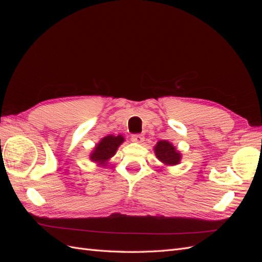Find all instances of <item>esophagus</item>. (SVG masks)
Returning <instances> with one entry per match:
<instances>
[{"label":"esophagus","instance_id":"esophagus-1","mask_svg":"<svg viewBox=\"0 0 262 262\" xmlns=\"http://www.w3.org/2000/svg\"><path fill=\"white\" fill-rule=\"evenodd\" d=\"M131 141H132V142H134V143L141 144V143H143L144 137L142 136V134H133V136L131 137Z\"/></svg>","mask_w":262,"mask_h":262}]
</instances>
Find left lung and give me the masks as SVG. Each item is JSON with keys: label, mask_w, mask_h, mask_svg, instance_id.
<instances>
[{"label": "left lung", "mask_w": 262, "mask_h": 262, "mask_svg": "<svg viewBox=\"0 0 262 262\" xmlns=\"http://www.w3.org/2000/svg\"><path fill=\"white\" fill-rule=\"evenodd\" d=\"M154 153L157 160L165 166H176L181 162V153L170 142L166 140L158 141L154 146Z\"/></svg>", "instance_id": "obj_1"}]
</instances>
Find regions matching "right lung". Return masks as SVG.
Returning a JSON list of instances; mask_svg holds the SVG:
<instances>
[{"mask_svg":"<svg viewBox=\"0 0 262 262\" xmlns=\"http://www.w3.org/2000/svg\"><path fill=\"white\" fill-rule=\"evenodd\" d=\"M123 142L124 138L121 134L117 137L110 134V136L102 138L93 148L92 153L90 154V160L93 163H96L98 166H101V167H106L110 158L116 154L118 147Z\"/></svg>","mask_w":262,"mask_h":262,"instance_id":"obj_1","label":"right lung"}]
</instances>
